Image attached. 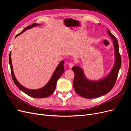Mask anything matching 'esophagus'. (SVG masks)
Instances as JSON below:
<instances>
[{"instance_id": "1", "label": "esophagus", "mask_w": 131, "mask_h": 131, "mask_svg": "<svg viewBox=\"0 0 131 131\" xmlns=\"http://www.w3.org/2000/svg\"><path fill=\"white\" fill-rule=\"evenodd\" d=\"M69 67H70V68H72V67H73V66H74V63H69Z\"/></svg>"}]
</instances>
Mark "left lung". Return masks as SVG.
<instances>
[{"instance_id":"left-lung-1","label":"left lung","mask_w":131,"mask_h":131,"mask_svg":"<svg viewBox=\"0 0 131 131\" xmlns=\"http://www.w3.org/2000/svg\"><path fill=\"white\" fill-rule=\"evenodd\" d=\"M108 33L114 40L115 58L114 66L108 76L99 81H90L85 78L84 72L80 67L74 66L72 68L75 75L73 82L74 90L83 98L91 99L103 96L109 92L115 84L121 66V58L118 50L117 40L109 29Z\"/></svg>"}]
</instances>
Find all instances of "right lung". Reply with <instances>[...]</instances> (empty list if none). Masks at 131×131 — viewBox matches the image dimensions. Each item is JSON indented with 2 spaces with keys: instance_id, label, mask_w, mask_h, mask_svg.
<instances>
[{
  "instance_id": "add662e5",
  "label": "right lung",
  "mask_w": 131,
  "mask_h": 131,
  "mask_svg": "<svg viewBox=\"0 0 131 131\" xmlns=\"http://www.w3.org/2000/svg\"><path fill=\"white\" fill-rule=\"evenodd\" d=\"M39 25L38 23H33L30 26H29L27 27L26 28L23 29L21 33L18 34L17 35L22 34V33L24 32V31L27 29L31 28ZM9 63L10 65V69H11V76L12 78H13V80L16 85L17 88L22 91V92H24L25 93L27 94L28 96L33 97V98H46L49 97L50 95L52 94L54 91L56 89V84L58 80V79L61 77V75L64 72V66H63V64H64V61H61L58 66H57V68L55 70L54 72H53L52 76L50 79V80L48 82V83L44 86L42 88L38 89V90H29L25 88V87L22 86L21 84H19V82L17 81V80L16 79L14 72H13V66H12V63H11V52H10L9 54Z\"/></svg>"
}]
</instances>
